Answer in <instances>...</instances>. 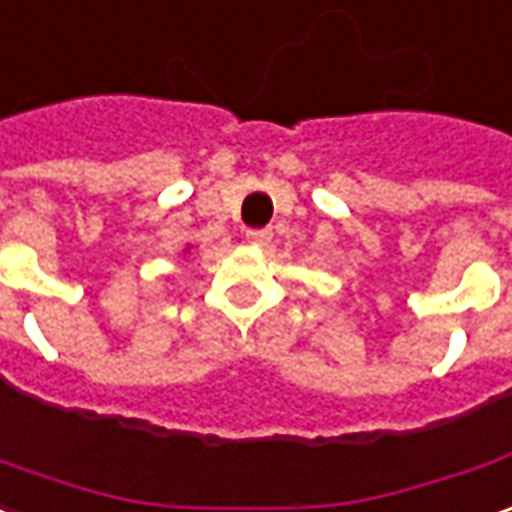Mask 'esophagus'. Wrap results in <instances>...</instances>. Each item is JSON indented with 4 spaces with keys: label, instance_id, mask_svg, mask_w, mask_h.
<instances>
[{
    "label": "esophagus",
    "instance_id": "34e87169",
    "mask_svg": "<svg viewBox=\"0 0 512 512\" xmlns=\"http://www.w3.org/2000/svg\"><path fill=\"white\" fill-rule=\"evenodd\" d=\"M245 236H248L250 245H259V248H262V245H267V242L273 239V231H270V228H250Z\"/></svg>",
    "mask_w": 512,
    "mask_h": 512
}]
</instances>
